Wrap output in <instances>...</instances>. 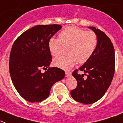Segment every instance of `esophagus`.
Returning <instances> with one entry per match:
<instances>
[{
    "label": "esophagus",
    "instance_id": "1",
    "mask_svg": "<svg viewBox=\"0 0 123 123\" xmlns=\"http://www.w3.org/2000/svg\"><path fill=\"white\" fill-rule=\"evenodd\" d=\"M71 72H69V71H66V76L67 77L71 76Z\"/></svg>",
    "mask_w": 123,
    "mask_h": 123
}]
</instances>
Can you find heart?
<instances>
[{
  "instance_id": "heart-1",
  "label": "heart",
  "mask_w": 123,
  "mask_h": 123,
  "mask_svg": "<svg viewBox=\"0 0 123 123\" xmlns=\"http://www.w3.org/2000/svg\"><path fill=\"white\" fill-rule=\"evenodd\" d=\"M98 36L92 31L77 27L69 26L59 34V38L51 37L49 41V49L53 56H57L64 46H69L68 56H59L54 59V65L62 69H69L77 61L85 63L94 53L98 45Z\"/></svg>"
}]
</instances>
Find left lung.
<instances>
[{"label": "left lung", "mask_w": 123, "mask_h": 123, "mask_svg": "<svg viewBox=\"0 0 123 123\" xmlns=\"http://www.w3.org/2000/svg\"><path fill=\"white\" fill-rule=\"evenodd\" d=\"M98 36V45L90 59L72 73L77 87L71 91L72 98L83 104L96 103L104 96L112 82L115 71V54L112 42L105 32L89 27ZM85 73L81 75L78 71ZM86 75V78L84 77Z\"/></svg>", "instance_id": "left-lung-1"}]
</instances>
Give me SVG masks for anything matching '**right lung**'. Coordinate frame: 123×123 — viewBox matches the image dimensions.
Wrapping results in <instances>:
<instances>
[{"instance_id":"obj_1","label":"right lung","mask_w":123,"mask_h":123,"mask_svg":"<svg viewBox=\"0 0 123 123\" xmlns=\"http://www.w3.org/2000/svg\"><path fill=\"white\" fill-rule=\"evenodd\" d=\"M62 28L59 24L38 25L18 36L10 53L9 71L19 94L27 101L38 103L46 99L55 82L65 76V72L49 67L52 56L49 41ZM48 69L44 73L41 68Z\"/></svg>"}]
</instances>
